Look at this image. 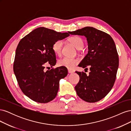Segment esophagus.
Returning <instances> with one entry per match:
<instances>
[{"label": "esophagus", "instance_id": "1", "mask_svg": "<svg viewBox=\"0 0 131 131\" xmlns=\"http://www.w3.org/2000/svg\"><path fill=\"white\" fill-rule=\"evenodd\" d=\"M68 73H69V74H72V73H74V72H73V70H70V69H68Z\"/></svg>", "mask_w": 131, "mask_h": 131}]
</instances>
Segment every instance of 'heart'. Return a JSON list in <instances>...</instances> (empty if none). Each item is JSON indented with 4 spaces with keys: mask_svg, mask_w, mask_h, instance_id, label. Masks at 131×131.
<instances>
[{
    "mask_svg": "<svg viewBox=\"0 0 131 131\" xmlns=\"http://www.w3.org/2000/svg\"><path fill=\"white\" fill-rule=\"evenodd\" d=\"M68 40L70 42L76 47L78 50L81 49L84 46V41L82 39L77 36L71 37L69 38ZM63 42L62 40H57L55 41L52 45V50L57 55H60L62 52ZM79 62L77 58H73L69 57H63L58 61V64L59 66L64 67L69 69H72L74 68Z\"/></svg>",
    "mask_w": 131,
    "mask_h": 131,
    "instance_id": "1",
    "label": "heart"
}]
</instances>
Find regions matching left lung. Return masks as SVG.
Segmentation results:
<instances>
[{"label":"left lung","mask_w":131,"mask_h":131,"mask_svg":"<svg viewBox=\"0 0 131 131\" xmlns=\"http://www.w3.org/2000/svg\"><path fill=\"white\" fill-rule=\"evenodd\" d=\"M69 33L84 35L88 43V53L79 67L85 68L89 66L90 72L87 75L76 72L80 77L75 87L77 93L87 102H98L108 94L116 80L118 56L115 44L110 35L93 27H86Z\"/></svg>","instance_id":"8db88e82"}]
</instances>
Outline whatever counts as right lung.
Returning <instances> with one entry per match:
<instances>
[{
	"mask_svg": "<svg viewBox=\"0 0 131 131\" xmlns=\"http://www.w3.org/2000/svg\"><path fill=\"white\" fill-rule=\"evenodd\" d=\"M69 33L57 32L39 27L23 38L17 45L14 72L22 92L31 100L46 103L56 97L61 79L68 74L66 67L45 72L46 64L56 63L53 42L69 36Z\"/></svg>",
	"mask_w": 131,
	"mask_h": 131,
	"instance_id": "right-lung-1",
	"label": "right lung"
}]
</instances>
